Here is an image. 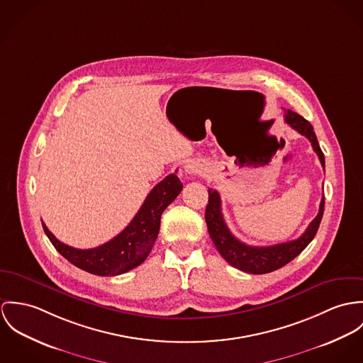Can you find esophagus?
Masks as SVG:
<instances>
[{
  "mask_svg": "<svg viewBox=\"0 0 363 363\" xmlns=\"http://www.w3.org/2000/svg\"><path fill=\"white\" fill-rule=\"evenodd\" d=\"M185 171L192 175V174H198V172H199V168H198L195 164H186V165H185Z\"/></svg>",
  "mask_w": 363,
  "mask_h": 363,
  "instance_id": "34e87169",
  "label": "esophagus"
}]
</instances>
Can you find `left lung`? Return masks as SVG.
Listing matches in <instances>:
<instances>
[{
  "label": "left lung",
  "instance_id": "left-lung-1",
  "mask_svg": "<svg viewBox=\"0 0 363 363\" xmlns=\"http://www.w3.org/2000/svg\"><path fill=\"white\" fill-rule=\"evenodd\" d=\"M285 122L298 130L301 135L309 139L313 150L319 156V160L324 168V155L319 146L313 126L299 114L288 110L285 113ZM324 211V196L320 201L319 213L309 224L306 231L294 241L284 242L272 246H249L237 240L228 230L223 213L220 194L214 189H208V203L206 206V224L210 238L216 245L220 255L235 269L249 274H266L281 269L292 259H295L315 238Z\"/></svg>",
  "mask_w": 363,
  "mask_h": 363
}]
</instances>
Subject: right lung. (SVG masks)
<instances>
[{
  "label": "right lung",
  "mask_w": 363,
  "mask_h": 363,
  "mask_svg": "<svg viewBox=\"0 0 363 363\" xmlns=\"http://www.w3.org/2000/svg\"><path fill=\"white\" fill-rule=\"evenodd\" d=\"M182 184L177 174L167 175L159 182L129 225L111 241L91 249H77L58 241L45 224L43 228L54 247L72 264L96 276H120L139 264L149 256L160 231L162 211L179 195Z\"/></svg>",
  "instance_id": "add662e5"
}]
</instances>
